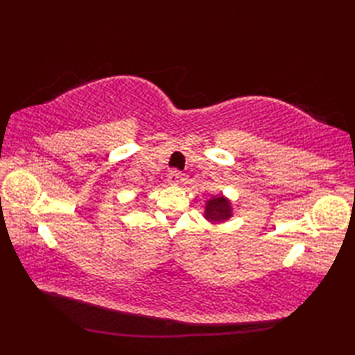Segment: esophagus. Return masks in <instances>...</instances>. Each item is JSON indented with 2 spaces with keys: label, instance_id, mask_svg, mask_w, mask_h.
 <instances>
[{
  "label": "esophagus",
  "instance_id": "esophagus-1",
  "mask_svg": "<svg viewBox=\"0 0 355 355\" xmlns=\"http://www.w3.org/2000/svg\"><path fill=\"white\" fill-rule=\"evenodd\" d=\"M182 178H183V175L178 171H171L168 173V184L177 186L180 182H182Z\"/></svg>",
  "mask_w": 355,
  "mask_h": 355
}]
</instances>
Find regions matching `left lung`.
Listing matches in <instances>:
<instances>
[{"mask_svg": "<svg viewBox=\"0 0 355 355\" xmlns=\"http://www.w3.org/2000/svg\"><path fill=\"white\" fill-rule=\"evenodd\" d=\"M233 216L232 202L224 195H214L206 201L205 218L212 224H221L229 221Z\"/></svg>", "mask_w": 355, "mask_h": 355, "instance_id": "1", "label": "left lung"}]
</instances>
